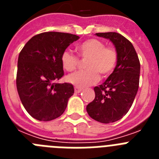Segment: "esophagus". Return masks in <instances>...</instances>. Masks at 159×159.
I'll return each mask as SVG.
<instances>
[{
    "mask_svg": "<svg viewBox=\"0 0 159 159\" xmlns=\"http://www.w3.org/2000/svg\"><path fill=\"white\" fill-rule=\"evenodd\" d=\"M82 91H83L82 88H77V87H75V92H76V93H80V92H81Z\"/></svg>",
    "mask_w": 159,
    "mask_h": 159,
    "instance_id": "34e87169",
    "label": "esophagus"
}]
</instances>
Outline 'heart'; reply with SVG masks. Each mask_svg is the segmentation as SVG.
Listing matches in <instances>:
<instances>
[{"mask_svg":"<svg viewBox=\"0 0 159 159\" xmlns=\"http://www.w3.org/2000/svg\"><path fill=\"white\" fill-rule=\"evenodd\" d=\"M79 55L88 59L85 64L86 71H79L67 77V80L78 88H86L96 84L102 77L109 75L116 67L118 54L114 48L106 47L97 39H88L77 47ZM61 64L67 71H75L79 65V58L69 51L61 55Z\"/></svg>","mask_w":159,"mask_h":159,"instance_id":"heart-1","label":"heart"}]
</instances>
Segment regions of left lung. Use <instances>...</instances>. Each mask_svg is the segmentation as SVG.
<instances>
[{
  "label": "left lung",
  "instance_id": "1",
  "mask_svg": "<svg viewBox=\"0 0 159 159\" xmlns=\"http://www.w3.org/2000/svg\"><path fill=\"white\" fill-rule=\"evenodd\" d=\"M95 35L113 43L118 60L106 81L94 88L95 97L87 106V111L99 123H114L128 112L134 102L139 84V60L134 46L121 34L111 32Z\"/></svg>",
  "mask_w": 159,
  "mask_h": 159
}]
</instances>
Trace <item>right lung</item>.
<instances>
[{
    "label": "right lung",
    "instance_id": "obj_1",
    "mask_svg": "<svg viewBox=\"0 0 159 159\" xmlns=\"http://www.w3.org/2000/svg\"><path fill=\"white\" fill-rule=\"evenodd\" d=\"M76 35L47 32L32 37L18 57L16 88L28 113L40 121L60 117L74 94L73 85L58 84L64 75L61 55Z\"/></svg>",
    "mask_w": 159,
    "mask_h": 159
}]
</instances>
